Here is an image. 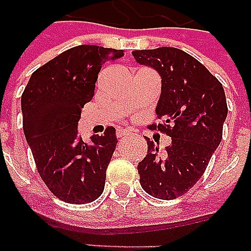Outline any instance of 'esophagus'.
<instances>
[{
    "label": "esophagus",
    "mask_w": 251,
    "mask_h": 251,
    "mask_svg": "<svg viewBox=\"0 0 251 251\" xmlns=\"http://www.w3.org/2000/svg\"><path fill=\"white\" fill-rule=\"evenodd\" d=\"M128 135H131V132H128V131H126V129H122V128H119L118 131H116V136H118L119 139L127 137Z\"/></svg>",
    "instance_id": "esophagus-1"
}]
</instances>
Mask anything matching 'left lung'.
<instances>
[{"label": "left lung", "mask_w": 251, "mask_h": 251, "mask_svg": "<svg viewBox=\"0 0 251 251\" xmlns=\"http://www.w3.org/2000/svg\"><path fill=\"white\" fill-rule=\"evenodd\" d=\"M137 63L161 76L156 107L163 124H151L172 137L163 153L146 137L148 151L137 165L141 188L160 200L185 195L199 181L222 139L227 116L224 87L196 58L176 47L135 50Z\"/></svg>", "instance_id": "obj_1"}]
</instances>
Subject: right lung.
Here are the masks:
<instances>
[{
	"instance_id": "right-lung-1",
	"label": "right lung",
	"mask_w": 251,
	"mask_h": 251,
	"mask_svg": "<svg viewBox=\"0 0 251 251\" xmlns=\"http://www.w3.org/2000/svg\"><path fill=\"white\" fill-rule=\"evenodd\" d=\"M123 50L80 45L35 70L21 98L24 132L38 173L52 195L69 204H88L103 193L105 171L116 148L115 128L87 144L78 122L91 100L101 66Z\"/></svg>"
}]
</instances>
